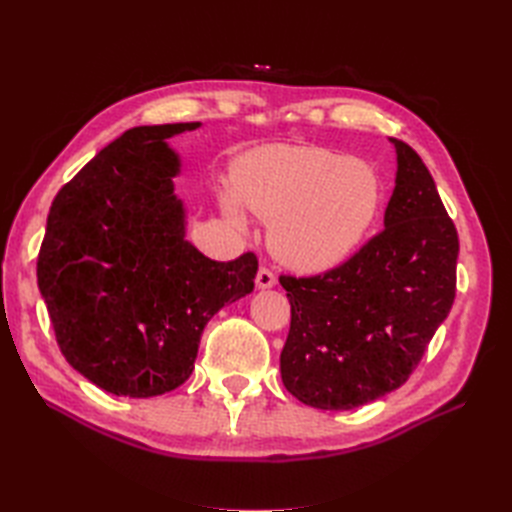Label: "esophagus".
I'll return each mask as SVG.
<instances>
[{
  "mask_svg": "<svg viewBox=\"0 0 512 512\" xmlns=\"http://www.w3.org/2000/svg\"><path fill=\"white\" fill-rule=\"evenodd\" d=\"M256 286L258 288H271V286H275L273 271L267 269V267H260L258 273H256Z\"/></svg>",
  "mask_w": 512,
  "mask_h": 512,
  "instance_id": "esophagus-1",
  "label": "esophagus"
}]
</instances>
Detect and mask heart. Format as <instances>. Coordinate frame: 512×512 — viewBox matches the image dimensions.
Masks as SVG:
<instances>
[{
    "label": "heart",
    "mask_w": 512,
    "mask_h": 512,
    "mask_svg": "<svg viewBox=\"0 0 512 512\" xmlns=\"http://www.w3.org/2000/svg\"><path fill=\"white\" fill-rule=\"evenodd\" d=\"M232 194L220 203L226 220L243 226V210L269 222L277 260L303 273L346 262L374 226L382 179L365 160L322 147H262L232 166Z\"/></svg>",
    "instance_id": "heart-1"
}]
</instances>
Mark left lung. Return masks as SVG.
I'll use <instances>...</instances> for the list:
<instances>
[{"instance_id":"left-lung-1","label":"left lung","mask_w":512,"mask_h":512,"mask_svg":"<svg viewBox=\"0 0 512 512\" xmlns=\"http://www.w3.org/2000/svg\"><path fill=\"white\" fill-rule=\"evenodd\" d=\"M391 143L384 228L331 271L280 275L290 301L282 382L305 406L352 410L399 389L455 301L457 228L421 156Z\"/></svg>"}]
</instances>
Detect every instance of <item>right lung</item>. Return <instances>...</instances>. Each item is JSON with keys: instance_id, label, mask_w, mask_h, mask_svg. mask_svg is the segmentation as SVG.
<instances>
[{"instance_id": "right-lung-1", "label": "right lung", "mask_w": 512, "mask_h": 512, "mask_svg": "<svg viewBox=\"0 0 512 512\" xmlns=\"http://www.w3.org/2000/svg\"><path fill=\"white\" fill-rule=\"evenodd\" d=\"M198 126L123 132L57 192L46 218L36 273L57 346L113 395L177 389L205 324L254 290V252L218 262L185 241L179 158L166 141Z\"/></svg>"}]
</instances>
